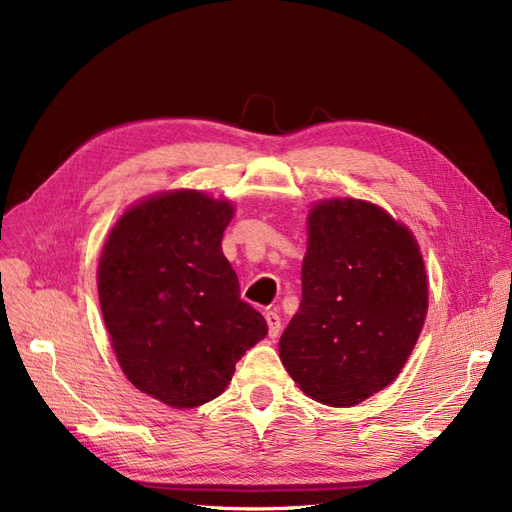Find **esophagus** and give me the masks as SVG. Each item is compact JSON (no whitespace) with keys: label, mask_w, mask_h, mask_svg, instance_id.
Here are the masks:
<instances>
[{"label":"esophagus","mask_w":512,"mask_h":512,"mask_svg":"<svg viewBox=\"0 0 512 512\" xmlns=\"http://www.w3.org/2000/svg\"><path fill=\"white\" fill-rule=\"evenodd\" d=\"M265 318H267V324H269V335L275 339L282 331V318H280V314L273 312V309L265 314Z\"/></svg>","instance_id":"1"}]
</instances>
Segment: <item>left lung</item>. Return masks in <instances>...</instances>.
<instances>
[{"mask_svg":"<svg viewBox=\"0 0 512 512\" xmlns=\"http://www.w3.org/2000/svg\"><path fill=\"white\" fill-rule=\"evenodd\" d=\"M301 282L299 312L280 339L299 389L350 408L393 384L429 307L414 232L369 200L322 198L307 213Z\"/></svg>","mask_w":512,"mask_h":512,"instance_id":"obj_1","label":"left lung"}]
</instances>
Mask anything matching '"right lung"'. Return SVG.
Here are the masks:
<instances>
[{"label":"right lung","mask_w":512,"mask_h":512,"mask_svg":"<svg viewBox=\"0 0 512 512\" xmlns=\"http://www.w3.org/2000/svg\"><path fill=\"white\" fill-rule=\"evenodd\" d=\"M232 215L228 198L156 192L119 215L102 247L98 297L119 367L175 410L222 395L269 331L222 254Z\"/></svg>","instance_id":"right-lung-1"}]
</instances>
